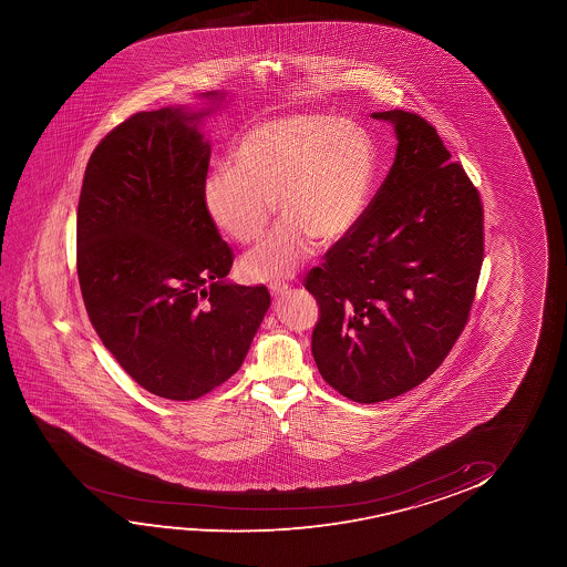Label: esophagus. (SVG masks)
<instances>
[{"label": "esophagus", "mask_w": 567, "mask_h": 567, "mask_svg": "<svg viewBox=\"0 0 567 567\" xmlns=\"http://www.w3.org/2000/svg\"><path fill=\"white\" fill-rule=\"evenodd\" d=\"M288 285H285V282H272V285H269V290H271V296H275V298H280V296H285L288 292Z\"/></svg>", "instance_id": "obj_1"}]
</instances>
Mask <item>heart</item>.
Wrapping results in <instances>:
<instances>
[{
  "mask_svg": "<svg viewBox=\"0 0 567 567\" xmlns=\"http://www.w3.org/2000/svg\"><path fill=\"white\" fill-rule=\"evenodd\" d=\"M375 176L372 141L360 125L323 114H295L254 125L203 184L213 225L238 244L261 238L275 215L282 220L241 259L256 282L290 277L313 241L342 240L364 215Z\"/></svg>",
  "mask_w": 567,
  "mask_h": 567,
  "instance_id": "obj_1",
  "label": "heart"
}]
</instances>
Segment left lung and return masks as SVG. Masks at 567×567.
<instances>
[{"instance_id": "obj_1", "label": "left lung", "mask_w": 567, "mask_h": 567, "mask_svg": "<svg viewBox=\"0 0 567 567\" xmlns=\"http://www.w3.org/2000/svg\"><path fill=\"white\" fill-rule=\"evenodd\" d=\"M395 161L352 233L303 287L318 300L311 354L357 403L403 395L437 370L465 327L484 256L482 205L424 117L388 110Z\"/></svg>"}]
</instances>
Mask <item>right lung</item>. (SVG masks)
I'll list each match as a JSON object with an SVG mask.
<instances>
[{"label": "right lung", "mask_w": 567, "mask_h": 567, "mask_svg": "<svg viewBox=\"0 0 567 567\" xmlns=\"http://www.w3.org/2000/svg\"><path fill=\"white\" fill-rule=\"evenodd\" d=\"M140 112L94 148L78 207L86 313L117 364L153 395L194 401L238 372L271 296L226 279L233 251L203 207V120L226 93Z\"/></svg>", "instance_id": "add662e5"}]
</instances>
